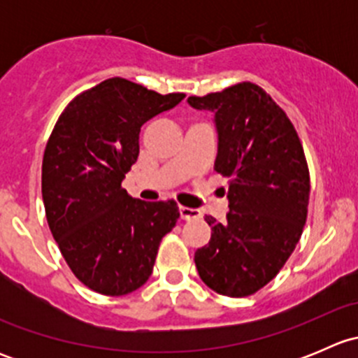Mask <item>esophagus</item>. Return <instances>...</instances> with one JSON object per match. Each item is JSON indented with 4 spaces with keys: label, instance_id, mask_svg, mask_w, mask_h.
Returning a JSON list of instances; mask_svg holds the SVG:
<instances>
[{
    "label": "esophagus",
    "instance_id": "esophagus-1",
    "mask_svg": "<svg viewBox=\"0 0 358 358\" xmlns=\"http://www.w3.org/2000/svg\"><path fill=\"white\" fill-rule=\"evenodd\" d=\"M180 216H182V220H197L201 218V211L199 209L187 208V206H180Z\"/></svg>",
    "mask_w": 358,
    "mask_h": 358
}]
</instances>
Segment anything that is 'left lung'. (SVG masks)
Returning <instances> with one entry per match:
<instances>
[{
    "instance_id": "8db88e82",
    "label": "left lung",
    "mask_w": 358,
    "mask_h": 358,
    "mask_svg": "<svg viewBox=\"0 0 358 358\" xmlns=\"http://www.w3.org/2000/svg\"><path fill=\"white\" fill-rule=\"evenodd\" d=\"M187 102L215 114V169L229 178L230 208L227 223L206 216L211 241L194 262L206 286L243 298L279 273L301 237L310 197L305 152L286 112L258 85L239 83Z\"/></svg>"
}]
</instances>
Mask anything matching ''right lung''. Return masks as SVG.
I'll list each match as a JSON object with an SVG mask.
<instances>
[{"label":"right lung","instance_id":"add662e5","mask_svg":"<svg viewBox=\"0 0 358 358\" xmlns=\"http://www.w3.org/2000/svg\"><path fill=\"white\" fill-rule=\"evenodd\" d=\"M185 99L110 78L60 114L43 156L41 192L53 239L92 291L122 296L149 280L175 201L133 199L121 187L138 159L140 128Z\"/></svg>","mask_w":358,"mask_h":358}]
</instances>
